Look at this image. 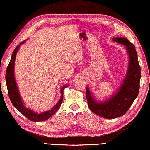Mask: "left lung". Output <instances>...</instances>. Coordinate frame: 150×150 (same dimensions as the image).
<instances>
[{
  "instance_id": "8db88e82",
  "label": "left lung",
  "mask_w": 150,
  "mask_h": 150,
  "mask_svg": "<svg viewBox=\"0 0 150 150\" xmlns=\"http://www.w3.org/2000/svg\"><path fill=\"white\" fill-rule=\"evenodd\" d=\"M112 41L125 46L128 65L125 78L115 93L104 101L97 100L88 86L86 89L89 108L105 119H115L127 112L137 98L140 89L141 70L135 47L125 38H114Z\"/></svg>"
}]
</instances>
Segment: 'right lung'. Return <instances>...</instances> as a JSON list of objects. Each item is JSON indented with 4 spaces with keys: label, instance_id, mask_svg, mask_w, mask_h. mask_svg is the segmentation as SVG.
<instances>
[{
    "label": "right lung",
    "instance_id": "add662e5",
    "mask_svg": "<svg viewBox=\"0 0 150 150\" xmlns=\"http://www.w3.org/2000/svg\"><path fill=\"white\" fill-rule=\"evenodd\" d=\"M25 41V40L23 41L16 47L14 52H13L12 53L11 59H10L8 66L7 67L6 72V81L8 92L9 98L13 105H14L21 113L24 115L26 118H28V119H30L31 121L33 122L43 121V120H46L49 119V118L52 116V115L57 111V110L59 109L60 105H61L63 101V91H64L66 88L68 87V85H65L61 88V89H60L61 96H60L59 101H58V103L55 105L51 109L49 110V111L42 112H40V113H38V112L33 111V110H31L30 109L27 108V107L25 106L24 103L23 102L22 98H21L20 96V91L19 90H18L16 83V81L15 79L14 64L17 52L18 51V50H19L20 46L24 43Z\"/></svg>",
    "mask_w": 150,
    "mask_h": 150
}]
</instances>
